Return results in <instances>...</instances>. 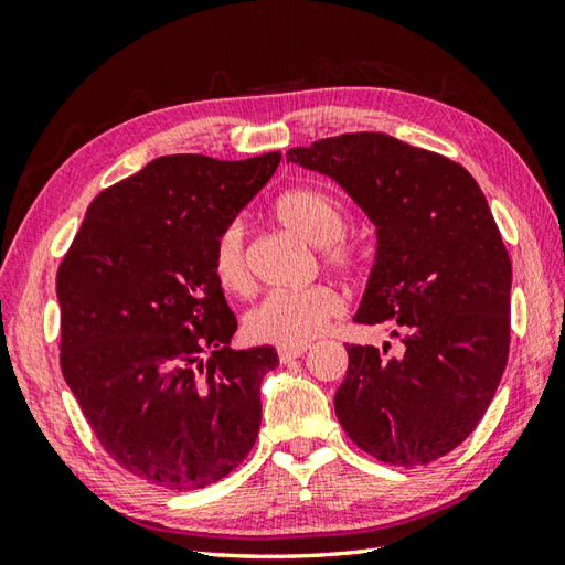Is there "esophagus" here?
<instances>
[{"instance_id":"obj_1","label":"esophagus","mask_w":565,"mask_h":565,"mask_svg":"<svg viewBox=\"0 0 565 565\" xmlns=\"http://www.w3.org/2000/svg\"><path fill=\"white\" fill-rule=\"evenodd\" d=\"M308 350V344H279V359L281 362H291V359L301 356Z\"/></svg>"}]
</instances>
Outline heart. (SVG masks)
<instances>
[{
    "label": "heart",
    "instance_id": "1",
    "mask_svg": "<svg viewBox=\"0 0 565 565\" xmlns=\"http://www.w3.org/2000/svg\"><path fill=\"white\" fill-rule=\"evenodd\" d=\"M276 218L289 231L326 247L328 259L342 269L356 264L354 252L334 245L344 233V211L330 194L313 186L286 191L276 201ZM213 271L227 291L247 294L252 289V269L245 247V231L239 223L225 225L213 247ZM344 308L342 296L326 284L306 289H276L249 310L245 328L249 338L274 344H306L328 330L330 320Z\"/></svg>",
    "mask_w": 565,
    "mask_h": 565
}]
</instances>
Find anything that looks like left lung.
<instances>
[{"instance_id": "1", "label": "left lung", "mask_w": 565, "mask_h": 565, "mask_svg": "<svg viewBox=\"0 0 565 565\" xmlns=\"http://www.w3.org/2000/svg\"><path fill=\"white\" fill-rule=\"evenodd\" d=\"M286 162L330 177L376 227L354 320L388 328L398 350L347 347L340 425L379 461L439 459L481 423L510 352L512 264L481 186L388 134L326 138Z\"/></svg>"}]
</instances>
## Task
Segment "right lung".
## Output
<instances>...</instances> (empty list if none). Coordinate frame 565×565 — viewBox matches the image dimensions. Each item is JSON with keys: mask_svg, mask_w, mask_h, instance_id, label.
I'll use <instances>...</instances> for the list:
<instances>
[{"mask_svg": "<svg viewBox=\"0 0 565 565\" xmlns=\"http://www.w3.org/2000/svg\"><path fill=\"white\" fill-rule=\"evenodd\" d=\"M279 162L152 160L89 203L57 269L67 386L111 459L154 486L206 488L255 447L279 354L231 347L213 247Z\"/></svg>", "mask_w": 565, "mask_h": 565, "instance_id": "right-lung-1", "label": "right lung"}]
</instances>
